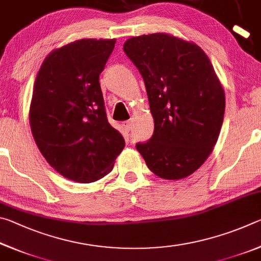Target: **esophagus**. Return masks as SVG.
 Returning <instances> with one entry per match:
<instances>
[{
    "label": "esophagus",
    "instance_id": "1",
    "mask_svg": "<svg viewBox=\"0 0 261 261\" xmlns=\"http://www.w3.org/2000/svg\"><path fill=\"white\" fill-rule=\"evenodd\" d=\"M123 126L125 127V130L130 131V130H131V127H132V123H131V121H125V122H123Z\"/></svg>",
    "mask_w": 261,
    "mask_h": 261
}]
</instances>
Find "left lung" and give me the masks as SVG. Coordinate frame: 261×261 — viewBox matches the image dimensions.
Listing matches in <instances>:
<instances>
[{
  "label": "left lung",
  "mask_w": 261,
  "mask_h": 261,
  "mask_svg": "<svg viewBox=\"0 0 261 261\" xmlns=\"http://www.w3.org/2000/svg\"><path fill=\"white\" fill-rule=\"evenodd\" d=\"M123 50L144 79L154 118L151 139L136 148L159 177H187L210 156L223 123L213 65L196 43L166 33L131 38Z\"/></svg>",
  "instance_id": "8db88e82"
}]
</instances>
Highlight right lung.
Masks as SVG:
<instances>
[{"instance_id": "obj_1", "label": "right lung", "mask_w": 261, "mask_h": 261, "mask_svg": "<svg viewBox=\"0 0 261 261\" xmlns=\"http://www.w3.org/2000/svg\"><path fill=\"white\" fill-rule=\"evenodd\" d=\"M115 42L82 39L53 50L35 79L30 107L35 144L57 173L74 182L102 178L124 148L108 122L99 83Z\"/></svg>"}]
</instances>
